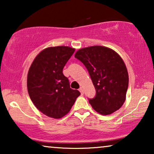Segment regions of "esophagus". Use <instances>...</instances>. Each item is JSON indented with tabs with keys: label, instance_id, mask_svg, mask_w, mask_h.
<instances>
[{
	"label": "esophagus",
	"instance_id": "34e87169",
	"mask_svg": "<svg viewBox=\"0 0 154 154\" xmlns=\"http://www.w3.org/2000/svg\"><path fill=\"white\" fill-rule=\"evenodd\" d=\"M79 91L81 92V94H83V93H84V91H83V88H80V89H79Z\"/></svg>",
	"mask_w": 154,
	"mask_h": 154
}]
</instances>
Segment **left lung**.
<instances>
[{"label": "left lung", "instance_id": "obj_1", "mask_svg": "<svg viewBox=\"0 0 154 154\" xmlns=\"http://www.w3.org/2000/svg\"><path fill=\"white\" fill-rule=\"evenodd\" d=\"M75 57L88 71L96 90L88 99L97 112L109 115L117 111L125 101L128 73L121 57L110 48L96 45L78 50Z\"/></svg>", "mask_w": 154, "mask_h": 154}]
</instances>
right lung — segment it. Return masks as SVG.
<instances>
[{"label":"right lung","mask_w":154,"mask_h":154,"mask_svg":"<svg viewBox=\"0 0 154 154\" xmlns=\"http://www.w3.org/2000/svg\"><path fill=\"white\" fill-rule=\"evenodd\" d=\"M75 49L67 46L48 48L36 56L27 76L31 101L48 116L60 119L70 111L81 93L70 88L63 69Z\"/></svg>","instance_id":"obj_1"}]
</instances>
